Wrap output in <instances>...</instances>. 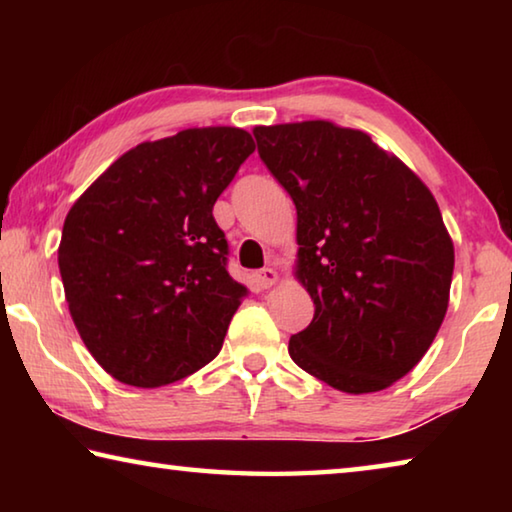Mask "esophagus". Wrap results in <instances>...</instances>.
<instances>
[{"label":"esophagus","instance_id":"esophagus-1","mask_svg":"<svg viewBox=\"0 0 512 512\" xmlns=\"http://www.w3.org/2000/svg\"><path fill=\"white\" fill-rule=\"evenodd\" d=\"M255 282H257V287H262V289L273 287V284L277 282V273L273 271V268H262V271L255 273Z\"/></svg>","mask_w":512,"mask_h":512}]
</instances>
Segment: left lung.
I'll use <instances>...</instances> for the list:
<instances>
[{
	"instance_id": "obj_1",
	"label": "left lung",
	"mask_w": 512,
	"mask_h": 512,
	"mask_svg": "<svg viewBox=\"0 0 512 512\" xmlns=\"http://www.w3.org/2000/svg\"><path fill=\"white\" fill-rule=\"evenodd\" d=\"M253 133L296 203V275L316 305L291 359L336 391H384L424 357L447 311L454 244L436 198L361 131L318 119Z\"/></svg>"
}]
</instances>
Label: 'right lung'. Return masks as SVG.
I'll return each mask as SVG.
<instances>
[{
    "instance_id": "1",
    "label": "right lung",
    "mask_w": 512,
    "mask_h": 512,
    "mask_svg": "<svg viewBox=\"0 0 512 512\" xmlns=\"http://www.w3.org/2000/svg\"><path fill=\"white\" fill-rule=\"evenodd\" d=\"M253 151L230 126L137 144L69 210L58 246L69 314L121 384L167 386L221 352L246 287L225 268L212 207Z\"/></svg>"
}]
</instances>
